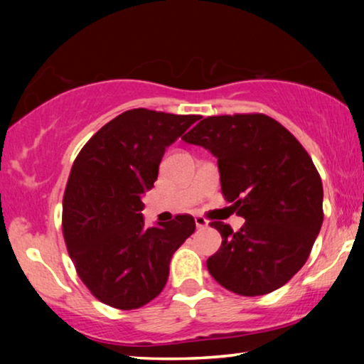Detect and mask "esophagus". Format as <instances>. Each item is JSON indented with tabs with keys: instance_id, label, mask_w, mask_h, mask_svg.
<instances>
[{
	"instance_id": "obj_1",
	"label": "esophagus",
	"mask_w": 364,
	"mask_h": 364,
	"mask_svg": "<svg viewBox=\"0 0 364 364\" xmlns=\"http://www.w3.org/2000/svg\"><path fill=\"white\" fill-rule=\"evenodd\" d=\"M196 225L197 228H205L208 225V222L203 217H196Z\"/></svg>"
}]
</instances>
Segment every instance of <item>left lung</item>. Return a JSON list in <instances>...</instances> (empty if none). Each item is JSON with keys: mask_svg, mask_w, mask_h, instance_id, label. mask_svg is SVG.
<instances>
[{"mask_svg": "<svg viewBox=\"0 0 364 364\" xmlns=\"http://www.w3.org/2000/svg\"><path fill=\"white\" fill-rule=\"evenodd\" d=\"M182 141L217 157L222 193L245 218L233 232L212 222L222 245L210 275L242 296L267 295L305 265L323 223V186L311 157L265 114L202 119Z\"/></svg>", "mask_w": 364, "mask_h": 364, "instance_id": "1", "label": "left lung"}]
</instances>
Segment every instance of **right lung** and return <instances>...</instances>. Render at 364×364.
I'll return each instance as SVG.
<instances>
[{
    "label": "right lung",
    "mask_w": 364,
    "mask_h": 364,
    "mask_svg": "<svg viewBox=\"0 0 364 364\" xmlns=\"http://www.w3.org/2000/svg\"><path fill=\"white\" fill-rule=\"evenodd\" d=\"M198 116L131 109L81 149L63 198L68 253L99 301L136 310L166 287L171 258L196 230L191 215L144 225L142 196L157 181L166 149Z\"/></svg>",
    "instance_id": "obj_1"
}]
</instances>
